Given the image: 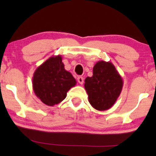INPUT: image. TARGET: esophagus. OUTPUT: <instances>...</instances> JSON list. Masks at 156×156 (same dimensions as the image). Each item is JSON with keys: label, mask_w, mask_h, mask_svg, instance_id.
I'll return each instance as SVG.
<instances>
[{"label": "esophagus", "mask_w": 156, "mask_h": 156, "mask_svg": "<svg viewBox=\"0 0 156 156\" xmlns=\"http://www.w3.org/2000/svg\"><path fill=\"white\" fill-rule=\"evenodd\" d=\"M78 82L80 84H83V81H84V78H83V77L81 76H78Z\"/></svg>", "instance_id": "obj_1"}]
</instances>
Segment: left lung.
I'll list each match as a JSON object with an SVG mask.
<instances>
[{
  "instance_id": "1",
  "label": "left lung",
  "mask_w": 156,
  "mask_h": 156,
  "mask_svg": "<svg viewBox=\"0 0 156 156\" xmlns=\"http://www.w3.org/2000/svg\"><path fill=\"white\" fill-rule=\"evenodd\" d=\"M123 80L112 62L99 61L93 67V76L85 79L89 102L94 108L105 111L115 103L122 92Z\"/></svg>"
}]
</instances>
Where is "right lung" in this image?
<instances>
[{
    "instance_id": "right-lung-1",
    "label": "right lung",
    "mask_w": 156,
    "mask_h": 156,
    "mask_svg": "<svg viewBox=\"0 0 156 156\" xmlns=\"http://www.w3.org/2000/svg\"><path fill=\"white\" fill-rule=\"evenodd\" d=\"M32 80L35 94L50 106L65 99L67 92L76 84L73 75L64 69L60 55L51 56L39 66Z\"/></svg>"
}]
</instances>
